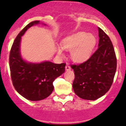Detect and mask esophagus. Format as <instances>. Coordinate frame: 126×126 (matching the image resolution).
<instances>
[{
	"label": "esophagus",
	"instance_id": "34e87169",
	"mask_svg": "<svg viewBox=\"0 0 126 126\" xmlns=\"http://www.w3.org/2000/svg\"><path fill=\"white\" fill-rule=\"evenodd\" d=\"M65 68H66V70H71V67H70V66H69V65H66V67H65Z\"/></svg>",
	"mask_w": 126,
	"mask_h": 126
}]
</instances>
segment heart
I'll return each mask as SVG.
<instances>
[{
	"instance_id": "1",
	"label": "heart",
	"mask_w": 126,
	"mask_h": 126,
	"mask_svg": "<svg viewBox=\"0 0 126 126\" xmlns=\"http://www.w3.org/2000/svg\"><path fill=\"white\" fill-rule=\"evenodd\" d=\"M96 44V38L92 34L79 32L63 38L62 47H57V51L63 56V49L71 51L70 57L75 63H83L91 57Z\"/></svg>"
}]
</instances>
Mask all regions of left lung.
Returning <instances> with one entry per match:
<instances>
[{"mask_svg":"<svg viewBox=\"0 0 126 126\" xmlns=\"http://www.w3.org/2000/svg\"><path fill=\"white\" fill-rule=\"evenodd\" d=\"M99 44L87 61L71 65L75 72L73 89L79 97L95 100L109 91L117 69V59L109 37L98 27Z\"/></svg>","mask_w":126,"mask_h":126,"instance_id":"1","label":"left lung"}]
</instances>
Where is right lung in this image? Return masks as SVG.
Segmentation results:
<instances>
[{"label": "right lung", "instance_id": "obj_1", "mask_svg": "<svg viewBox=\"0 0 126 126\" xmlns=\"http://www.w3.org/2000/svg\"><path fill=\"white\" fill-rule=\"evenodd\" d=\"M40 24V21L31 22L19 33L9 55L10 70L14 88L23 97L33 101L44 99L51 94L54 89L53 82L64 73L66 66L65 63L55 64L49 61L31 63L22 57L20 48L22 36L30 27Z\"/></svg>", "mask_w": 126, "mask_h": 126}]
</instances>
